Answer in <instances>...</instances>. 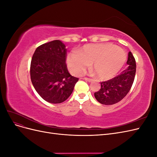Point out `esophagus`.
<instances>
[{
	"label": "esophagus",
	"mask_w": 157,
	"mask_h": 157,
	"mask_svg": "<svg viewBox=\"0 0 157 157\" xmlns=\"http://www.w3.org/2000/svg\"><path fill=\"white\" fill-rule=\"evenodd\" d=\"M84 80H86V81H87V82H92V78H87V77H85V78H84Z\"/></svg>",
	"instance_id": "34e87169"
}]
</instances>
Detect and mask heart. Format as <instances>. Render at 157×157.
I'll return each mask as SVG.
<instances>
[{
	"label": "heart",
	"mask_w": 157,
	"mask_h": 157,
	"mask_svg": "<svg viewBox=\"0 0 157 157\" xmlns=\"http://www.w3.org/2000/svg\"><path fill=\"white\" fill-rule=\"evenodd\" d=\"M126 59L124 50L107 43L86 45L78 52H71L67 58L73 74H80L92 64V69L101 79H108L115 75L124 65Z\"/></svg>",
	"instance_id": "1"
}]
</instances>
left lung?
Returning <instances> with one entry per match:
<instances>
[{"label":"left lung","mask_w":157,"mask_h":157,"mask_svg":"<svg viewBox=\"0 0 157 157\" xmlns=\"http://www.w3.org/2000/svg\"><path fill=\"white\" fill-rule=\"evenodd\" d=\"M128 67L115 77L101 82V88L94 93L98 102L103 105H113L121 101L129 92L134 82L136 63L131 52L128 53Z\"/></svg>","instance_id":"left-lung-1"}]
</instances>
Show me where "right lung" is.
Returning <instances> with one entry per match:
<instances>
[{"mask_svg": "<svg viewBox=\"0 0 157 157\" xmlns=\"http://www.w3.org/2000/svg\"><path fill=\"white\" fill-rule=\"evenodd\" d=\"M67 49L59 40L37 47L32 57L30 75L37 93L51 103L65 101L72 94L78 78L69 73Z\"/></svg>", "mask_w": 157, "mask_h": 157, "instance_id": "1", "label": "right lung"}]
</instances>
